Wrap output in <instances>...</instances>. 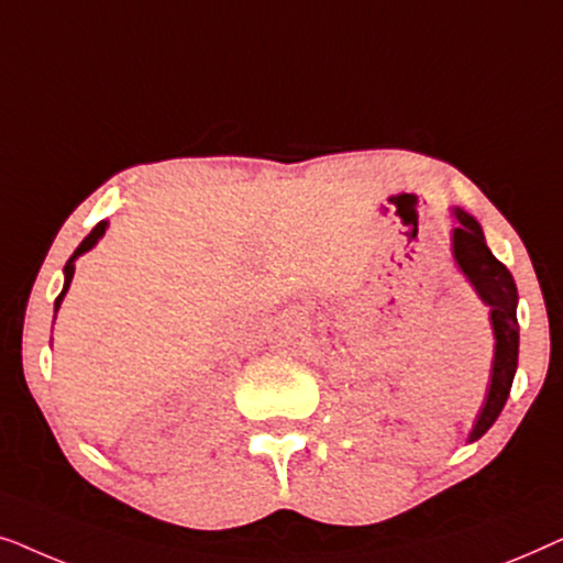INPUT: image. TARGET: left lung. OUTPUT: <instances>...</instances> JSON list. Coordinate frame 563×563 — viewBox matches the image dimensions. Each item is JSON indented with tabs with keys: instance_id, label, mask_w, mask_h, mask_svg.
Instances as JSON below:
<instances>
[{
	"instance_id": "8db88e82",
	"label": "left lung",
	"mask_w": 563,
	"mask_h": 563,
	"mask_svg": "<svg viewBox=\"0 0 563 563\" xmlns=\"http://www.w3.org/2000/svg\"><path fill=\"white\" fill-rule=\"evenodd\" d=\"M459 225L453 228V256H456L461 272L468 276L479 297L492 307V328H495V361H492V382L487 399L476 418V426L468 441H476L495 426L503 407L510 397L512 376L518 368V345H520V325H518V287H515L512 274L507 272L503 261L492 256L484 241V233L472 214L456 210Z\"/></svg>"
}]
</instances>
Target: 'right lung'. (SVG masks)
I'll return each instance as SVG.
<instances>
[{
	"label": "right lung",
	"mask_w": 563,
	"mask_h": 563,
	"mask_svg": "<svg viewBox=\"0 0 563 563\" xmlns=\"http://www.w3.org/2000/svg\"><path fill=\"white\" fill-rule=\"evenodd\" d=\"M104 228H107V222H104V220H102V222H97V225H95V230H91V233H89L87 238H84V241H81V245H79V249H76V251H74V256H71V258H68V264H66V268H64V272H66L64 291H60V295L56 297V310H58V307H60V299H64V295H66V291H68V284H71V279H74V261H76V256H81V253H87V251L91 249V245H95V243L99 241V238H102V235H104Z\"/></svg>",
	"instance_id": "right-lung-1"
}]
</instances>
